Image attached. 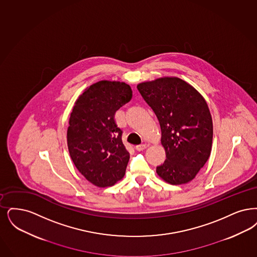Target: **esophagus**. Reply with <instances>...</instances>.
<instances>
[{"instance_id": "esophagus-1", "label": "esophagus", "mask_w": 257, "mask_h": 257, "mask_svg": "<svg viewBox=\"0 0 257 257\" xmlns=\"http://www.w3.org/2000/svg\"><path fill=\"white\" fill-rule=\"evenodd\" d=\"M135 148H136L137 151H144V149H146V145L145 144H140V145H137Z\"/></svg>"}]
</instances>
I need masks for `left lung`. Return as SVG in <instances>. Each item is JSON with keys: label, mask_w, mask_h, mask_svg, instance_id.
Returning <instances> with one entry per match:
<instances>
[{"label": "left lung", "mask_w": 257, "mask_h": 257, "mask_svg": "<svg viewBox=\"0 0 257 257\" xmlns=\"http://www.w3.org/2000/svg\"><path fill=\"white\" fill-rule=\"evenodd\" d=\"M137 88L161 125L166 160L157 167V173L170 185L191 182L212 147V117L205 98L179 77H161Z\"/></svg>", "instance_id": "1"}]
</instances>
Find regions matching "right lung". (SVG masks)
<instances>
[{
    "label": "right lung",
    "instance_id": "add662e5",
    "mask_svg": "<svg viewBox=\"0 0 257 257\" xmlns=\"http://www.w3.org/2000/svg\"><path fill=\"white\" fill-rule=\"evenodd\" d=\"M131 98L128 84L102 80L85 89L72 108L67 131L70 156L77 170L98 187L112 186L125 174L130 154L114 113Z\"/></svg>",
    "mask_w": 257,
    "mask_h": 257
}]
</instances>
